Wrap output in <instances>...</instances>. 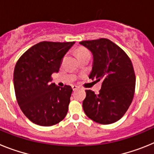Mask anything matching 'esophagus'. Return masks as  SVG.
Masks as SVG:
<instances>
[{
	"label": "esophagus",
	"mask_w": 154,
	"mask_h": 154,
	"mask_svg": "<svg viewBox=\"0 0 154 154\" xmlns=\"http://www.w3.org/2000/svg\"><path fill=\"white\" fill-rule=\"evenodd\" d=\"M72 88L73 90H76V89L79 88V86H78V85H72Z\"/></svg>",
	"instance_id": "1"
}]
</instances>
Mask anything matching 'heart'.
<instances>
[{
    "mask_svg": "<svg viewBox=\"0 0 154 154\" xmlns=\"http://www.w3.org/2000/svg\"><path fill=\"white\" fill-rule=\"evenodd\" d=\"M85 54H90L89 51L85 48H79L78 50H77V55L79 56L82 55H85Z\"/></svg>",
    "mask_w": 154,
    "mask_h": 154,
    "instance_id": "heart-1",
    "label": "heart"
}]
</instances>
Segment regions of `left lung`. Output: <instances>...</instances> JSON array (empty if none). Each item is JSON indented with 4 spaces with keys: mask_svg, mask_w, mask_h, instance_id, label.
Segmentation results:
<instances>
[{
    "mask_svg": "<svg viewBox=\"0 0 154 154\" xmlns=\"http://www.w3.org/2000/svg\"><path fill=\"white\" fill-rule=\"evenodd\" d=\"M79 44L93 55L89 78L103 81L98 95L85 90L84 112L100 124L115 123L126 113L134 96L136 76L131 60L121 48L107 38L83 41Z\"/></svg>",
    "mask_w": 154,
    "mask_h": 154,
    "instance_id": "left-lung-1",
    "label": "left lung"
}]
</instances>
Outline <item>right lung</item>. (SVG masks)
<instances>
[{
	"instance_id": "1",
	"label": "right lung",
	"mask_w": 154,
	"mask_h": 154,
	"mask_svg": "<svg viewBox=\"0 0 154 154\" xmlns=\"http://www.w3.org/2000/svg\"><path fill=\"white\" fill-rule=\"evenodd\" d=\"M75 42H42L20 57L14 72L17 103L28 119L39 126L55 125L65 117L72 89L51 83Z\"/></svg>"
}]
</instances>
